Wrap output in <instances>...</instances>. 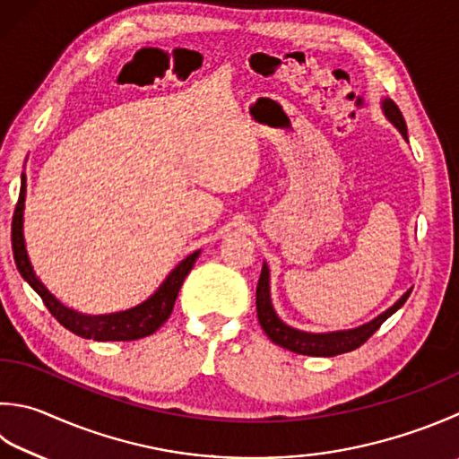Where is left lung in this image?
I'll use <instances>...</instances> for the list:
<instances>
[{"label": "left lung", "mask_w": 459, "mask_h": 459, "mask_svg": "<svg viewBox=\"0 0 459 459\" xmlns=\"http://www.w3.org/2000/svg\"><path fill=\"white\" fill-rule=\"evenodd\" d=\"M384 111L387 119H390V122L400 129V134L405 137V140H408V127H405L400 108H397L392 100H384ZM410 293L411 290L405 291L390 309L384 311V314L377 316L376 319H371L369 324L356 327V330L332 332V333H307V332L293 330V327L285 325L281 319L275 316V311L272 307V299H270V270H267V265L264 264L262 275H259L257 290H255V307H257L259 325H262V330L275 345H281V348L290 350L293 353H301V356L332 358V356H340V353L353 351L358 350L359 345H364L369 337L379 330V325H382L387 317L395 314V311L405 304V299L410 298Z\"/></svg>", "instance_id": "8db88e82"}]
</instances>
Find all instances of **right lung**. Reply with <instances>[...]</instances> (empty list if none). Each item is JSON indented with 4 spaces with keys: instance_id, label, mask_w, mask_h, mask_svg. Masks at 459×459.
I'll list each match as a JSON object with an SVG mask.
<instances>
[{
    "instance_id": "obj_1",
    "label": "right lung",
    "mask_w": 459,
    "mask_h": 459,
    "mask_svg": "<svg viewBox=\"0 0 459 459\" xmlns=\"http://www.w3.org/2000/svg\"><path fill=\"white\" fill-rule=\"evenodd\" d=\"M23 200L25 176H22L20 197H17L12 220V249L15 265L17 270H20L22 278L38 291V296L43 299V304L49 309V314L54 316L65 330L80 337H85V340L95 342H132L142 340L145 335H152L166 324V319L171 316V311H174L181 283H184L186 275L192 272L200 252L187 255L184 262L168 275V280L161 283V288L155 291L148 301H143L142 306L109 316H83L80 311H74L65 307L64 304H59V301L46 290V285L36 278V273H33L23 244Z\"/></svg>"
}]
</instances>
